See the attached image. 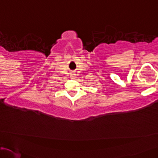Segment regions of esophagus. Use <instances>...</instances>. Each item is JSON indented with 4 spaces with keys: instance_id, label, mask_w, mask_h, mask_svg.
<instances>
[{
    "instance_id": "1",
    "label": "esophagus",
    "mask_w": 158,
    "mask_h": 158,
    "mask_svg": "<svg viewBox=\"0 0 158 158\" xmlns=\"http://www.w3.org/2000/svg\"><path fill=\"white\" fill-rule=\"evenodd\" d=\"M71 77H74V74H72V75H71Z\"/></svg>"
}]
</instances>
